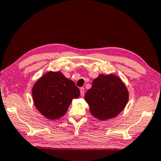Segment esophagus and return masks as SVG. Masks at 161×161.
<instances>
[{
    "mask_svg": "<svg viewBox=\"0 0 161 161\" xmlns=\"http://www.w3.org/2000/svg\"><path fill=\"white\" fill-rule=\"evenodd\" d=\"M80 94H81V97H84V87H81L80 88Z\"/></svg>",
    "mask_w": 161,
    "mask_h": 161,
    "instance_id": "obj_1",
    "label": "esophagus"
}]
</instances>
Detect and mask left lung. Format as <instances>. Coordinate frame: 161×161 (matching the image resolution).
<instances>
[{
  "label": "left lung",
  "mask_w": 161,
  "mask_h": 161,
  "mask_svg": "<svg viewBox=\"0 0 161 161\" xmlns=\"http://www.w3.org/2000/svg\"><path fill=\"white\" fill-rule=\"evenodd\" d=\"M89 110L102 121L116 117L126 107L129 92L122 81L115 75H99L84 97Z\"/></svg>",
  "instance_id": "8db88e82"
}]
</instances>
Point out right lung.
Returning <instances> with one entry per match:
<instances>
[{"mask_svg": "<svg viewBox=\"0 0 161 161\" xmlns=\"http://www.w3.org/2000/svg\"><path fill=\"white\" fill-rule=\"evenodd\" d=\"M35 107L49 119H58L64 116L72 100L80 95L74 81L59 72H50L36 81L32 87Z\"/></svg>", "mask_w": 161, "mask_h": 161, "instance_id": "obj_1", "label": "right lung"}]
</instances>
